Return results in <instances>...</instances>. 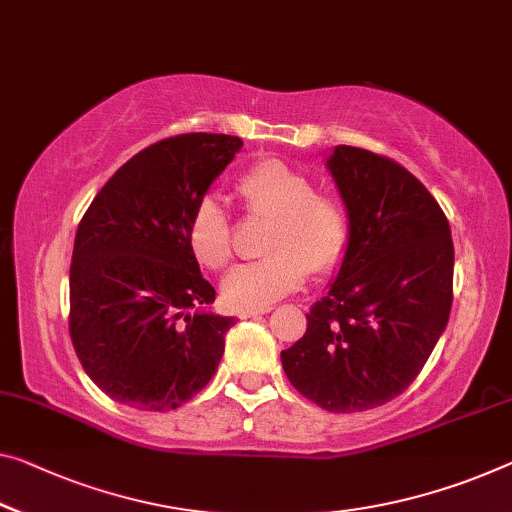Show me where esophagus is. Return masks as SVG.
<instances>
[{
  "mask_svg": "<svg viewBox=\"0 0 512 512\" xmlns=\"http://www.w3.org/2000/svg\"><path fill=\"white\" fill-rule=\"evenodd\" d=\"M265 313H267V309H247V311H238V316H240L242 320H247V318L265 316Z\"/></svg>",
  "mask_w": 512,
  "mask_h": 512,
  "instance_id": "obj_1",
  "label": "esophagus"
}]
</instances>
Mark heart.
<instances>
[{
	"label": "heart",
	"mask_w": 512,
	"mask_h": 512,
	"mask_svg": "<svg viewBox=\"0 0 512 512\" xmlns=\"http://www.w3.org/2000/svg\"><path fill=\"white\" fill-rule=\"evenodd\" d=\"M238 192L256 215L274 217L261 261L238 265L222 281L224 302L238 311L267 309L295 293L309 277L332 272L350 240V217L343 201L318 192L302 171L265 160L240 178ZM190 247L208 270H222L233 258L231 222L222 203L203 196L190 219Z\"/></svg>",
	"instance_id": "obj_1"
}]
</instances>
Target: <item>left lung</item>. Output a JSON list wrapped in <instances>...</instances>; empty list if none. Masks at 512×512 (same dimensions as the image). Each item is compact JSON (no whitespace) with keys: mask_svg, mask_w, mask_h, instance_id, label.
Returning a JSON list of instances; mask_svg holds the SVG:
<instances>
[{"mask_svg":"<svg viewBox=\"0 0 512 512\" xmlns=\"http://www.w3.org/2000/svg\"><path fill=\"white\" fill-rule=\"evenodd\" d=\"M327 167L348 208V251L281 364L322 410L366 412L410 387L444 332L451 226L426 185L387 155L336 146Z\"/></svg>","mask_w":512,"mask_h":512,"instance_id":"8db88e82","label":"left lung"}]
</instances>
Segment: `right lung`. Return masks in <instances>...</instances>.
I'll return each instance as SVG.
<instances>
[{
    "mask_svg": "<svg viewBox=\"0 0 512 512\" xmlns=\"http://www.w3.org/2000/svg\"><path fill=\"white\" fill-rule=\"evenodd\" d=\"M242 148L190 132L130 157L91 201L70 263L68 332L82 368L116 403L169 412L215 375L233 318L190 247L196 203Z\"/></svg>",
    "mask_w": 512,
    "mask_h": 512,
    "instance_id": "right-lung-1",
    "label": "right lung"
}]
</instances>
